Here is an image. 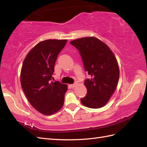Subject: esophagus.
I'll return each mask as SVG.
<instances>
[{"mask_svg": "<svg viewBox=\"0 0 147 147\" xmlns=\"http://www.w3.org/2000/svg\"><path fill=\"white\" fill-rule=\"evenodd\" d=\"M75 86H76V83H74V84H72V85H70V86L72 88H74V87H75Z\"/></svg>", "mask_w": 147, "mask_h": 147, "instance_id": "esophagus-1", "label": "esophagus"}]
</instances>
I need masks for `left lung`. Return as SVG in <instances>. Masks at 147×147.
I'll return each mask as SVG.
<instances>
[{"mask_svg": "<svg viewBox=\"0 0 147 147\" xmlns=\"http://www.w3.org/2000/svg\"><path fill=\"white\" fill-rule=\"evenodd\" d=\"M70 43L79 51L85 70L91 76L84 82L87 93L81 98V102L89 108L104 107L114 93L119 78L114 53L95 37H84L72 40Z\"/></svg>", "mask_w": 147, "mask_h": 147, "instance_id": "left-lung-1", "label": "left lung"}]
</instances>
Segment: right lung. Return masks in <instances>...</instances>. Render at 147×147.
<instances>
[{"mask_svg": "<svg viewBox=\"0 0 147 147\" xmlns=\"http://www.w3.org/2000/svg\"><path fill=\"white\" fill-rule=\"evenodd\" d=\"M67 41L50 39L40 42L23 61L21 87L31 105L42 114L52 115L63 106L67 86L52 80L57 55Z\"/></svg>", "mask_w": 147, "mask_h": 147, "instance_id": "1", "label": "right lung"}]
</instances>
